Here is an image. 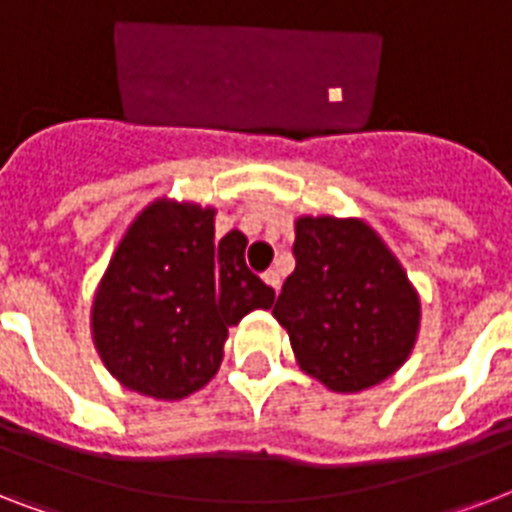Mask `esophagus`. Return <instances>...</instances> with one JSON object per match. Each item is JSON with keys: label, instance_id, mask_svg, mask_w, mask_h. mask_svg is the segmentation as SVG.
<instances>
[{"label": "esophagus", "instance_id": "1", "mask_svg": "<svg viewBox=\"0 0 512 512\" xmlns=\"http://www.w3.org/2000/svg\"><path fill=\"white\" fill-rule=\"evenodd\" d=\"M263 281L265 284H268V287H273V289H279V284H281V276H279V271H265L263 273Z\"/></svg>", "mask_w": 512, "mask_h": 512}]
</instances>
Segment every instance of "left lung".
Wrapping results in <instances>:
<instances>
[{"label": "left lung", "mask_w": 512, "mask_h": 512, "mask_svg": "<svg viewBox=\"0 0 512 512\" xmlns=\"http://www.w3.org/2000/svg\"><path fill=\"white\" fill-rule=\"evenodd\" d=\"M292 255L273 316L300 366L337 393L388 380L420 329V300L390 249L361 220L300 217Z\"/></svg>", "instance_id": "8db88e82"}]
</instances>
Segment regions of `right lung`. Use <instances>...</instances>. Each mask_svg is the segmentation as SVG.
Returning <instances> with one entry per match:
<instances>
[{
    "mask_svg": "<svg viewBox=\"0 0 512 512\" xmlns=\"http://www.w3.org/2000/svg\"><path fill=\"white\" fill-rule=\"evenodd\" d=\"M241 231L215 239V209L154 201L116 247L92 303V337L124 388L177 401L207 385L228 327L276 300L244 263Z\"/></svg>",
    "mask_w": 512,
    "mask_h": 512,
    "instance_id": "1",
    "label": "right lung"
}]
</instances>
